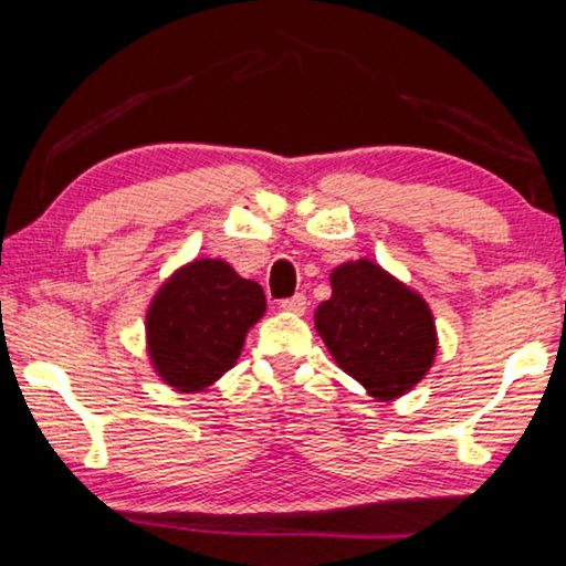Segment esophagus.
<instances>
[{
    "mask_svg": "<svg viewBox=\"0 0 566 566\" xmlns=\"http://www.w3.org/2000/svg\"><path fill=\"white\" fill-rule=\"evenodd\" d=\"M280 306H282L284 312H290V314H304L306 296L304 294H294V296H290V300H282Z\"/></svg>",
    "mask_w": 566,
    "mask_h": 566,
    "instance_id": "esophagus-1",
    "label": "esophagus"
}]
</instances>
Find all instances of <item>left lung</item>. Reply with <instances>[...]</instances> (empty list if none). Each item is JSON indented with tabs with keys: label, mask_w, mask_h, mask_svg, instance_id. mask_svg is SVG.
Here are the masks:
<instances>
[{
	"label": "left lung",
	"mask_w": 566,
	"mask_h": 566,
	"mask_svg": "<svg viewBox=\"0 0 566 566\" xmlns=\"http://www.w3.org/2000/svg\"><path fill=\"white\" fill-rule=\"evenodd\" d=\"M314 327L334 361L379 401L417 387L437 357V329L421 294L369 260L339 264Z\"/></svg>",
	"instance_id": "obj_1"
}]
</instances>
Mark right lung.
<instances>
[{
  "label": "right lung",
  "instance_id": "add662e5",
  "mask_svg": "<svg viewBox=\"0 0 566 566\" xmlns=\"http://www.w3.org/2000/svg\"><path fill=\"white\" fill-rule=\"evenodd\" d=\"M264 310L262 286L227 262H189L159 286L147 310L151 367L177 391L207 389L234 367Z\"/></svg>",
  "mask_w": 566,
  "mask_h": 566
}]
</instances>
